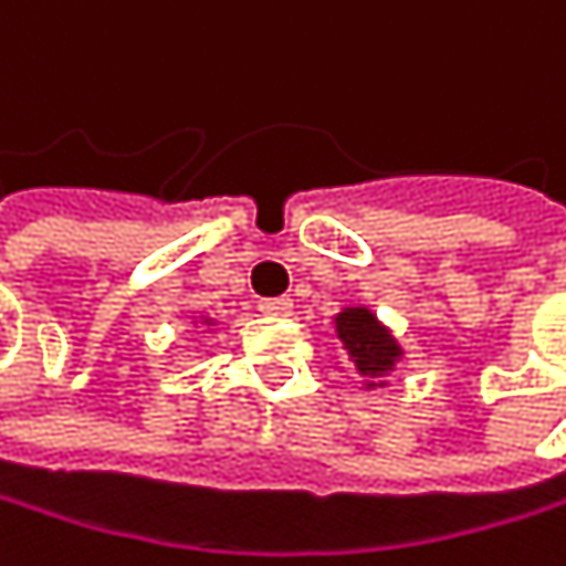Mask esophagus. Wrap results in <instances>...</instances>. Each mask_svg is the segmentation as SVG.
Masks as SVG:
<instances>
[{
  "instance_id": "1",
  "label": "esophagus",
  "mask_w": 566,
  "mask_h": 566,
  "mask_svg": "<svg viewBox=\"0 0 566 566\" xmlns=\"http://www.w3.org/2000/svg\"><path fill=\"white\" fill-rule=\"evenodd\" d=\"M258 308H261V315H268V318H289V315L295 312V302H292V298H264Z\"/></svg>"
}]
</instances>
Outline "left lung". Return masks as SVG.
Listing matches in <instances>:
<instances>
[{"label":"left lung","mask_w":566,"mask_h":566,"mask_svg":"<svg viewBox=\"0 0 566 566\" xmlns=\"http://www.w3.org/2000/svg\"><path fill=\"white\" fill-rule=\"evenodd\" d=\"M335 335L345 348V365L355 368L361 378V391L388 388L405 358V348L398 345L391 328L368 305H348L335 315Z\"/></svg>","instance_id":"left-lung-1"}]
</instances>
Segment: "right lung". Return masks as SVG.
I'll list each match as a JSON object with an SVG mask.
<instances>
[{"label": "right lung", "mask_w": 566, "mask_h": 566, "mask_svg": "<svg viewBox=\"0 0 566 566\" xmlns=\"http://www.w3.org/2000/svg\"><path fill=\"white\" fill-rule=\"evenodd\" d=\"M198 325H201V328H214L218 322H214V318H208V315H191V328H198Z\"/></svg>", "instance_id": "obj_1"}]
</instances>
